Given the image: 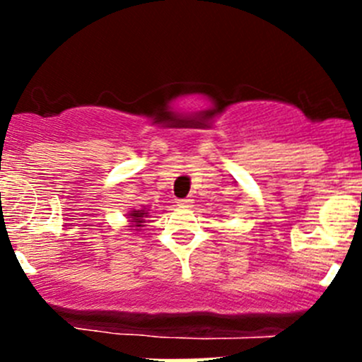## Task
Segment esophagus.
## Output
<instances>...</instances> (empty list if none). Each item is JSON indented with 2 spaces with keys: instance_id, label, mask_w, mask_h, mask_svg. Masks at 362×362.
<instances>
[{
  "instance_id": "1",
  "label": "esophagus",
  "mask_w": 362,
  "mask_h": 362,
  "mask_svg": "<svg viewBox=\"0 0 362 362\" xmlns=\"http://www.w3.org/2000/svg\"><path fill=\"white\" fill-rule=\"evenodd\" d=\"M178 206H180V208H191L192 206V203H194V202H192V199H178Z\"/></svg>"
}]
</instances>
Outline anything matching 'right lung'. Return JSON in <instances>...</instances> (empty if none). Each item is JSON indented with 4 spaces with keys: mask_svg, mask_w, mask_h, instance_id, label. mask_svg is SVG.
<instances>
[{
    "mask_svg": "<svg viewBox=\"0 0 362 362\" xmlns=\"http://www.w3.org/2000/svg\"><path fill=\"white\" fill-rule=\"evenodd\" d=\"M148 217V210L147 208H144V210H133L129 211V222L131 226L129 228H136V231L140 228H144L145 224V218Z\"/></svg>",
    "mask_w": 362,
    "mask_h": 362,
    "instance_id": "1",
    "label": "right lung"
}]
</instances>
